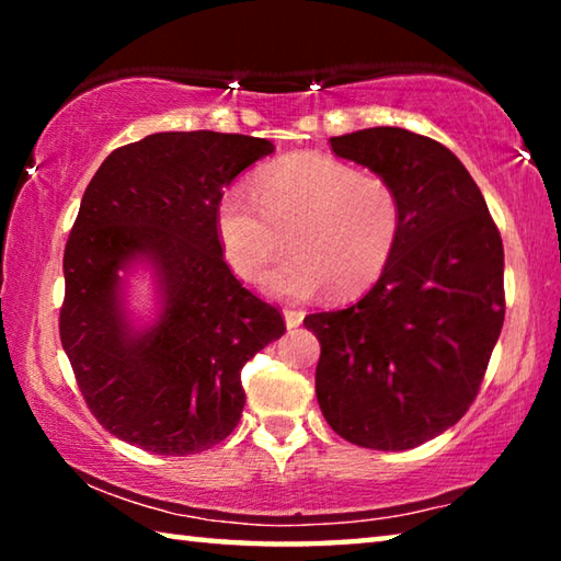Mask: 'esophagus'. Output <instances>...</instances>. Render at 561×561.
I'll return each instance as SVG.
<instances>
[{
  "instance_id": "obj_1",
  "label": "esophagus",
  "mask_w": 561,
  "mask_h": 561,
  "mask_svg": "<svg viewBox=\"0 0 561 561\" xmlns=\"http://www.w3.org/2000/svg\"><path fill=\"white\" fill-rule=\"evenodd\" d=\"M284 321H287V329H297L304 321L301 309H284Z\"/></svg>"
}]
</instances>
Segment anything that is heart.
Masks as SVG:
<instances>
[{
    "instance_id": "heart-1",
    "label": "heart",
    "mask_w": 561,
    "mask_h": 561,
    "mask_svg": "<svg viewBox=\"0 0 561 561\" xmlns=\"http://www.w3.org/2000/svg\"><path fill=\"white\" fill-rule=\"evenodd\" d=\"M232 187L217 207L225 257L244 279L257 277L282 247L294 250L262 277L264 291L307 299L334 284L339 294L371 287L403 230V203L391 180L324 153L267 168L257 187Z\"/></svg>"
}]
</instances>
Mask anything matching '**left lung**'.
<instances>
[{"instance_id":"obj_1","label":"left lung","mask_w":561,"mask_h":561,"mask_svg":"<svg viewBox=\"0 0 561 561\" xmlns=\"http://www.w3.org/2000/svg\"><path fill=\"white\" fill-rule=\"evenodd\" d=\"M396 185L401 240L364 299L304 319L321 344L317 398L341 438L408 450L468 413L505 321V252L485 197L448 148L405 128L331 138Z\"/></svg>"}]
</instances>
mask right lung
Listing matches in <instances>:
<instances>
[{
  "instance_id": "obj_1",
  "label": "right lung",
  "mask_w": 561,
  "mask_h": 561,
  "mask_svg": "<svg viewBox=\"0 0 561 561\" xmlns=\"http://www.w3.org/2000/svg\"><path fill=\"white\" fill-rule=\"evenodd\" d=\"M272 150L240 133H153L91 178L64 250L59 334L83 401L116 438L193 455L240 423L242 366L287 327L227 267L217 207ZM138 256L154 264L164 299L148 332L129 329L117 291V270Z\"/></svg>"
}]
</instances>
